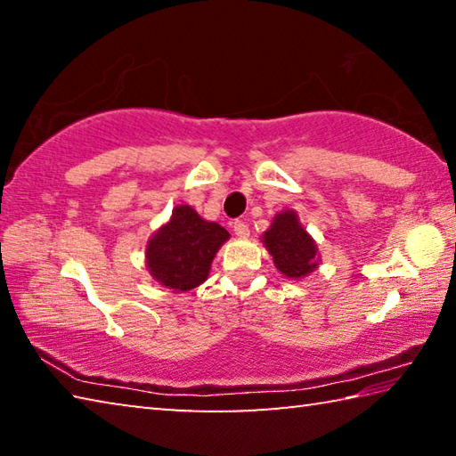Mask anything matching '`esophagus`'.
I'll return each mask as SVG.
<instances>
[{
    "mask_svg": "<svg viewBox=\"0 0 456 456\" xmlns=\"http://www.w3.org/2000/svg\"><path fill=\"white\" fill-rule=\"evenodd\" d=\"M233 231H235L237 237L243 239V237L249 235V225H247L245 221H235V223H233Z\"/></svg>",
    "mask_w": 456,
    "mask_h": 456,
    "instance_id": "esophagus-1",
    "label": "esophagus"
}]
</instances>
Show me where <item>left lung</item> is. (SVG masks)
<instances>
[{
  "instance_id": "left-lung-1",
  "label": "left lung",
  "mask_w": 456,
  "mask_h": 456,
  "mask_svg": "<svg viewBox=\"0 0 456 456\" xmlns=\"http://www.w3.org/2000/svg\"><path fill=\"white\" fill-rule=\"evenodd\" d=\"M267 251L272 253L275 267L288 277H304L318 267V249L305 229L299 225L297 215L283 211L264 235Z\"/></svg>"
}]
</instances>
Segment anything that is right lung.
Listing matches in <instances>:
<instances>
[{
    "label": "right lung",
    "mask_w": 456,
    "mask_h": 456,
    "mask_svg": "<svg viewBox=\"0 0 456 456\" xmlns=\"http://www.w3.org/2000/svg\"><path fill=\"white\" fill-rule=\"evenodd\" d=\"M227 239V229L200 219L189 205H181L149 241L146 264L154 280L175 291H187L207 280L215 253Z\"/></svg>",
    "instance_id": "add662e5"
}]
</instances>
